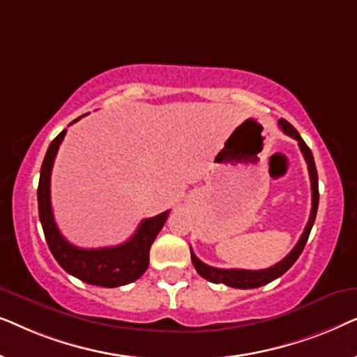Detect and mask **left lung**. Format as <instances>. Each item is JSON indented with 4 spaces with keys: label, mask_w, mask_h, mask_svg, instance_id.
Returning a JSON list of instances; mask_svg holds the SVG:
<instances>
[{
    "label": "left lung",
    "mask_w": 357,
    "mask_h": 357,
    "mask_svg": "<svg viewBox=\"0 0 357 357\" xmlns=\"http://www.w3.org/2000/svg\"><path fill=\"white\" fill-rule=\"evenodd\" d=\"M278 125H280V128L284 131L287 136H291V138H294L297 143H299V148L302 151V154H304L307 167H309L310 187H312V209H310L309 222H307L299 242H297L296 247L289 252V255H286L281 261H278L276 265L266 268V270H236V268H232V270H224V268H214V266L206 265V263H203L197 255H195L193 250H190L192 252V261H193L195 270H197L198 275L204 278V280L211 282H222V284L236 287V289H253V287L265 286L268 282L275 281L276 278L284 275V273L294 265L302 250H304L307 238H309V234L312 231V226H314L315 222L317 208H319V175H317V167H315L314 155H312V151L309 146L305 144V141L301 138V135L297 133L294 126H292L289 121H286L284 119L278 121Z\"/></svg>",
    "instance_id": "obj_1"
}]
</instances>
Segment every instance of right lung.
Here are the masks:
<instances>
[{
	"mask_svg": "<svg viewBox=\"0 0 357 357\" xmlns=\"http://www.w3.org/2000/svg\"><path fill=\"white\" fill-rule=\"evenodd\" d=\"M81 119V116H79ZM79 119H76L77 121ZM73 121V123H75ZM66 130H63L48 146L45 159L42 162L40 180H38L37 199L38 216L52 255L60 263L63 270L87 284L102 287H116L133 282L143 276L149 265V248L162 229L169 211L154 218L144 219L138 231L128 241L115 247L79 248L73 245L58 231L50 202V177L58 148H60Z\"/></svg>",
	"mask_w": 357,
	"mask_h": 357,
	"instance_id": "add662e5",
	"label": "right lung"
}]
</instances>
